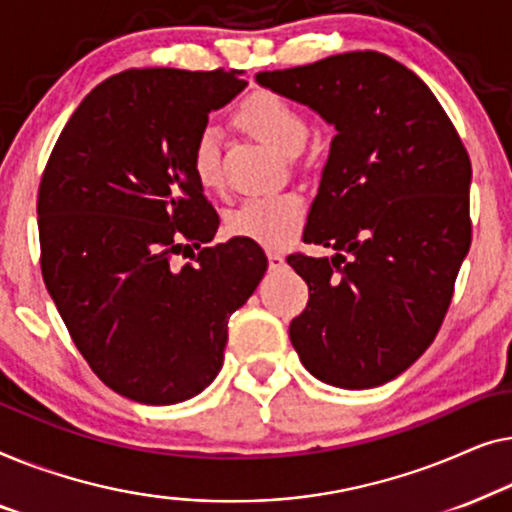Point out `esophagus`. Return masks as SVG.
Wrapping results in <instances>:
<instances>
[{"label": "esophagus", "instance_id": "1", "mask_svg": "<svg viewBox=\"0 0 512 512\" xmlns=\"http://www.w3.org/2000/svg\"><path fill=\"white\" fill-rule=\"evenodd\" d=\"M266 257H269L271 269H283V266H285V257L280 253H269Z\"/></svg>", "mask_w": 512, "mask_h": 512}]
</instances>
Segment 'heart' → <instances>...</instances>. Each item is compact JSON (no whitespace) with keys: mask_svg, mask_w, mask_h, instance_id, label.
<instances>
[{"mask_svg":"<svg viewBox=\"0 0 512 512\" xmlns=\"http://www.w3.org/2000/svg\"><path fill=\"white\" fill-rule=\"evenodd\" d=\"M236 118L248 132L280 153L294 155L306 143L308 122L290 99L271 90H259L243 99ZM192 171L201 187L215 190L222 183L218 129H201L192 143ZM306 220V201L297 192L262 194L241 201L229 213L227 227L239 239L255 241L264 248H285L297 239Z\"/></svg>","mask_w":512,"mask_h":512,"instance_id":"obj_1","label":"heart"}]
</instances>
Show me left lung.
Instances as JSON below:
<instances>
[{
	"label": "left lung",
	"mask_w": 512,
	"mask_h": 512,
	"mask_svg": "<svg viewBox=\"0 0 512 512\" xmlns=\"http://www.w3.org/2000/svg\"><path fill=\"white\" fill-rule=\"evenodd\" d=\"M336 136L304 243L290 255L308 304L290 325L301 364L345 390L385 385L434 341L471 248V160L420 76L376 50L259 71Z\"/></svg>",
	"instance_id": "8db88e82"
}]
</instances>
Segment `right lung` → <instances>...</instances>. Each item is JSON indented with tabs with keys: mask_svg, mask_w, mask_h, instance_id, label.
I'll list each match as a JSON object with an SVG mask.
<instances>
[{
	"mask_svg": "<svg viewBox=\"0 0 512 512\" xmlns=\"http://www.w3.org/2000/svg\"><path fill=\"white\" fill-rule=\"evenodd\" d=\"M236 71L127 69L64 125L41 176V273L76 348L122 397L169 406L213 383L227 322L266 271L255 241L206 246L220 218L192 171ZM191 262L173 264L174 254Z\"/></svg>",
	"mask_w": 512,
	"mask_h": 512,
	"instance_id": "1",
	"label": "right lung"
}]
</instances>
